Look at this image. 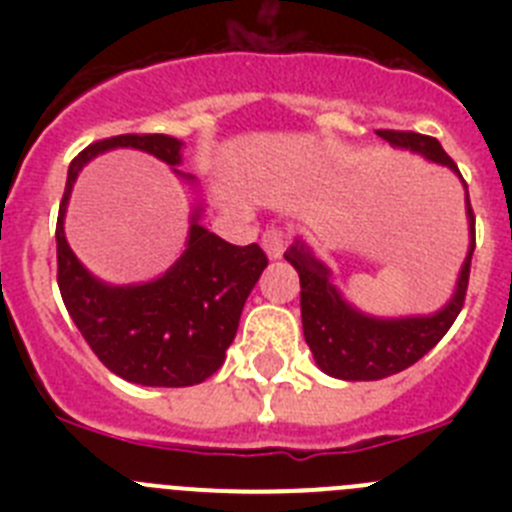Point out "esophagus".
Masks as SVG:
<instances>
[{"label":"esophagus","mask_w":512,"mask_h":512,"mask_svg":"<svg viewBox=\"0 0 512 512\" xmlns=\"http://www.w3.org/2000/svg\"><path fill=\"white\" fill-rule=\"evenodd\" d=\"M261 248L266 251V256H269L271 261L282 259L284 248H287V235H284V230L279 228H269L264 235H261Z\"/></svg>","instance_id":"1"}]
</instances>
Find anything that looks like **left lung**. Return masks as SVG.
Returning <instances> with one entry per match:
<instances>
[{"label": "left lung", "instance_id": "8db88e82", "mask_svg": "<svg viewBox=\"0 0 512 512\" xmlns=\"http://www.w3.org/2000/svg\"><path fill=\"white\" fill-rule=\"evenodd\" d=\"M392 148L420 153L431 164L446 166L461 179L459 169L443 151L441 143L431 135L402 133V130H377ZM464 184V202H467L469 223V251L461 264L454 295L441 310L431 315H405V318H377L356 310L341 289L333 284L328 266L312 253L302 238L287 248L284 259L300 274V310L305 341L310 346L315 364L328 377L346 379V382H374V379L392 377L423 359L454 325L456 315L464 307V295L469 284V266L474 253V212L469 205V189Z\"/></svg>", "mask_w": 512, "mask_h": 512}]
</instances>
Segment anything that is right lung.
<instances>
[{
    "instance_id": "obj_1",
    "label": "right lung",
    "mask_w": 512,
    "mask_h": 512,
    "mask_svg": "<svg viewBox=\"0 0 512 512\" xmlns=\"http://www.w3.org/2000/svg\"><path fill=\"white\" fill-rule=\"evenodd\" d=\"M182 140L171 135H115L97 140L71 161L56 225L58 289L84 341L110 372L143 387H189L223 366L243 305L266 269L256 243L233 246L200 225L202 202L189 217L182 256L151 282L107 284L76 259L66 241V207L76 176L94 156L115 148L151 153L187 184H197L182 164Z\"/></svg>"
}]
</instances>
